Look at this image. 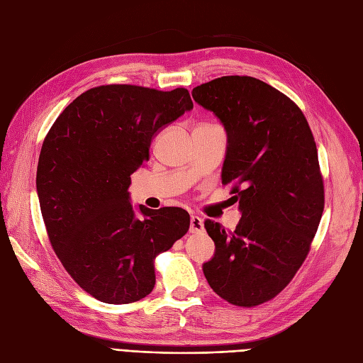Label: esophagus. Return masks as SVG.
Listing matches in <instances>:
<instances>
[{"label":"esophagus","mask_w":363,"mask_h":363,"mask_svg":"<svg viewBox=\"0 0 363 363\" xmlns=\"http://www.w3.org/2000/svg\"><path fill=\"white\" fill-rule=\"evenodd\" d=\"M191 233H201L204 230V224H203V219L200 216H191Z\"/></svg>","instance_id":"obj_1"}]
</instances>
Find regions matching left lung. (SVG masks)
Returning <instances> with one entry per match:
<instances>
[{"label":"left lung","mask_w":363,"mask_h":363,"mask_svg":"<svg viewBox=\"0 0 363 363\" xmlns=\"http://www.w3.org/2000/svg\"><path fill=\"white\" fill-rule=\"evenodd\" d=\"M192 96L224 125L221 179L233 184L242 213L230 233L206 219L215 255L203 272L225 301L257 306L288 286L320 225L324 184L315 139L298 106L255 77H221L194 87Z\"/></svg>","instance_id":"obj_1"}]
</instances>
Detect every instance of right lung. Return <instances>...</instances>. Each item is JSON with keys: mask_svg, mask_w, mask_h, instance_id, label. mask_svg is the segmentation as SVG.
<instances>
[{"mask_svg": "<svg viewBox=\"0 0 363 363\" xmlns=\"http://www.w3.org/2000/svg\"><path fill=\"white\" fill-rule=\"evenodd\" d=\"M194 108L188 89L131 84L83 92L50 128L36 189L50 242L69 276L94 298L127 304L156 284L155 257L189 230L180 207L130 204V175L155 136Z\"/></svg>", "mask_w": 363, "mask_h": 363, "instance_id": "right-lung-1", "label": "right lung"}]
</instances>
